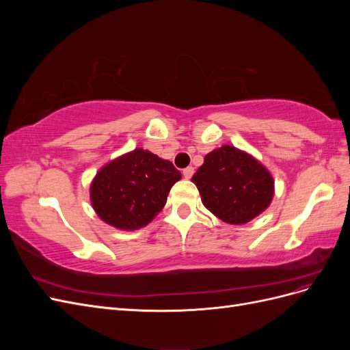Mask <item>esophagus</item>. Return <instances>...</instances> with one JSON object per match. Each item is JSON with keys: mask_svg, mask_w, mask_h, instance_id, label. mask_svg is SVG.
<instances>
[{"mask_svg": "<svg viewBox=\"0 0 350 350\" xmlns=\"http://www.w3.org/2000/svg\"><path fill=\"white\" fill-rule=\"evenodd\" d=\"M183 175H184V178L189 179V178H191V176L194 175V167H193V166H188V167H185L184 171H183Z\"/></svg>", "mask_w": 350, "mask_h": 350, "instance_id": "1", "label": "esophagus"}]
</instances>
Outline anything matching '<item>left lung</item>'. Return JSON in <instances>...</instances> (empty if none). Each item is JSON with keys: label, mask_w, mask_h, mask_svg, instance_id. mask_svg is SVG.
Masks as SVG:
<instances>
[{"label": "left lung", "mask_w": 350, "mask_h": 350, "mask_svg": "<svg viewBox=\"0 0 350 350\" xmlns=\"http://www.w3.org/2000/svg\"><path fill=\"white\" fill-rule=\"evenodd\" d=\"M203 204L220 220L243 225L266 210L273 178L256 159L232 146L210 152L193 175Z\"/></svg>", "instance_id": "1"}]
</instances>
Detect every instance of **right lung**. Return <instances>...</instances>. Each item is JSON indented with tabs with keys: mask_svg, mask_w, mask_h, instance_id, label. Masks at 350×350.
Instances as JSON below:
<instances>
[{
	"mask_svg": "<svg viewBox=\"0 0 350 350\" xmlns=\"http://www.w3.org/2000/svg\"><path fill=\"white\" fill-rule=\"evenodd\" d=\"M181 172L152 152L135 149L103 166L90 188L92 204L107 224L134 230L161 211Z\"/></svg>",
	"mask_w": 350,
	"mask_h": 350,
	"instance_id": "right-lung-1",
	"label": "right lung"
}]
</instances>
